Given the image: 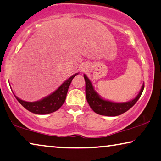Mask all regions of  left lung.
<instances>
[{
  "instance_id": "1",
  "label": "left lung",
  "mask_w": 161,
  "mask_h": 161,
  "mask_svg": "<svg viewBox=\"0 0 161 161\" xmlns=\"http://www.w3.org/2000/svg\"><path fill=\"white\" fill-rule=\"evenodd\" d=\"M83 77L86 81V96L88 103L90 108L95 113L101 115L117 116L125 113L138 101L142 94L144 87V85H143L139 94L131 101L123 102V103H116L102 99L94 91L92 82L87 78V76L84 75Z\"/></svg>"
}]
</instances>
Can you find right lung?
<instances>
[{
    "mask_svg": "<svg viewBox=\"0 0 161 161\" xmlns=\"http://www.w3.org/2000/svg\"><path fill=\"white\" fill-rule=\"evenodd\" d=\"M77 75H78V73L71 76L68 80H67L65 82L62 83L59 88L56 90L54 92L50 94L49 96L40 100V101L33 102H25L19 99L16 96L15 97L25 109H27V110H29L32 113L38 114V115H44V114L53 113V112L59 109L62 104H64L69 86L70 85L74 77Z\"/></svg>",
    "mask_w": 161,
    "mask_h": 161,
    "instance_id": "right-lung-1",
    "label": "right lung"
}]
</instances>
